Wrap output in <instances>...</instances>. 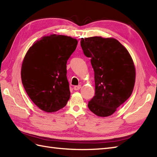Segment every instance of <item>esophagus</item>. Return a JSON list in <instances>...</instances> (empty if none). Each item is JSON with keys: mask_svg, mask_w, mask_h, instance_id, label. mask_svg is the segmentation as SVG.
<instances>
[{"mask_svg": "<svg viewBox=\"0 0 157 157\" xmlns=\"http://www.w3.org/2000/svg\"><path fill=\"white\" fill-rule=\"evenodd\" d=\"M82 87V86H81V85H78V86H75L74 87V90H79L80 88H81Z\"/></svg>", "mask_w": 157, "mask_h": 157, "instance_id": "obj_1", "label": "esophagus"}]
</instances>
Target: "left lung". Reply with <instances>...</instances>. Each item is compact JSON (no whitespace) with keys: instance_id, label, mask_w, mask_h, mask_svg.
<instances>
[{"instance_id":"left-lung-1","label":"left lung","mask_w":157,"mask_h":157,"mask_svg":"<svg viewBox=\"0 0 157 157\" xmlns=\"http://www.w3.org/2000/svg\"><path fill=\"white\" fill-rule=\"evenodd\" d=\"M80 43L94 71L95 96L87 106L98 116H110L132 93L136 73L132 57L113 38H81Z\"/></svg>"}]
</instances>
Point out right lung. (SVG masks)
<instances>
[{
    "instance_id": "add662e5",
    "label": "right lung",
    "mask_w": 157,
    "mask_h": 157,
    "mask_svg": "<svg viewBox=\"0 0 157 157\" xmlns=\"http://www.w3.org/2000/svg\"><path fill=\"white\" fill-rule=\"evenodd\" d=\"M78 45L75 39L61 35L45 36L25 56L21 79L27 95L41 110L54 112L70 97L67 61Z\"/></svg>"
}]
</instances>
